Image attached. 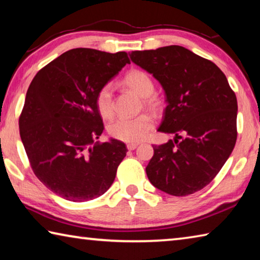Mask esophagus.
Listing matches in <instances>:
<instances>
[{
    "mask_svg": "<svg viewBox=\"0 0 260 260\" xmlns=\"http://www.w3.org/2000/svg\"><path fill=\"white\" fill-rule=\"evenodd\" d=\"M139 144L138 143H127V149H128V150H134V149H136V147H138Z\"/></svg>",
    "mask_w": 260,
    "mask_h": 260,
    "instance_id": "esophagus-1",
    "label": "esophagus"
}]
</instances>
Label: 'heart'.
<instances>
[{"label":"heart","mask_w":260,"mask_h":260,"mask_svg":"<svg viewBox=\"0 0 260 260\" xmlns=\"http://www.w3.org/2000/svg\"><path fill=\"white\" fill-rule=\"evenodd\" d=\"M124 83L129 87L132 90L144 98V104L149 108L155 107V100L151 98V94L155 89V85L151 78L146 72L140 70H133L124 78ZM95 105L100 116L104 119H110L113 116V94L112 86L110 83L102 86L95 96ZM153 127V119L147 113L140 116L126 118L121 117L110 122L108 126V133L112 139H116L122 142L134 143L142 141L147 138Z\"/></svg>","instance_id":"heart-1"}]
</instances>
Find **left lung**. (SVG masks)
I'll return each instance as SVG.
<instances>
[{
  "mask_svg": "<svg viewBox=\"0 0 260 260\" xmlns=\"http://www.w3.org/2000/svg\"><path fill=\"white\" fill-rule=\"evenodd\" d=\"M129 56L164 88L167 105L158 131L175 134L174 141L153 147L148 179L173 196L201 190L235 147V93L213 61L183 47L132 51Z\"/></svg>",
  "mask_w": 260,
  "mask_h": 260,
  "instance_id": "8db88e82",
  "label": "left lung"
}]
</instances>
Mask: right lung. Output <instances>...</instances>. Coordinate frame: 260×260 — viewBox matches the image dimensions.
<instances>
[{"instance_id":"1","label":"right lung","mask_w":260,"mask_h":260,"mask_svg":"<svg viewBox=\"0 0 260 260\" xmlns=\"http://www.w3.org/2000/svg\"><path fill=\"white\" fill-rule=\"evenodd\" d=\"M128 63L125 51L76 48L30 82L19 117L20 138L34 174L56 195L86 202L112 184L127 149L118 140L95 142L104 129L95 96Z\"/></svg>"}]
</instances>
